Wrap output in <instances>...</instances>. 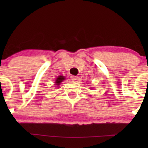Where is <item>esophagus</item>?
<instances>
[{
  "mask_svg": "<svg viewBox=\"0 0 148 148\" xmlns=\"http://www.w3.org/2000/svg\"><path fill=\"white\" fill-rule=\"evenodd\" d=\"M71 79L73 80V81H76V80L78 79V76L72 75V76H71Z\"/></svg>",
  "mask_w": 148,
  "mask_h": 148,
  "instance_id": "obj_1",
  "label": "esophagus"
}]
</instances>
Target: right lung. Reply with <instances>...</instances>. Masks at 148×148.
I'll use <instances>...</instances> for the list:
<instances>
[{"mask_svg": "<svg viewBox=\"0 0 148 148\" xmlns=\"http://www.w3.org/2000/svg\"><path fill=\"white\" fill-rule=\"evenodd\" d=\"M64 79V76H59L58 77L57 79H56V85H58H58L60 84V83L62 82V81H63Z\"/></svg>", "mask_w": 148, "mask_h": 148, "instance_id": "obj_1", "label": "right lung"}]
</instances>
